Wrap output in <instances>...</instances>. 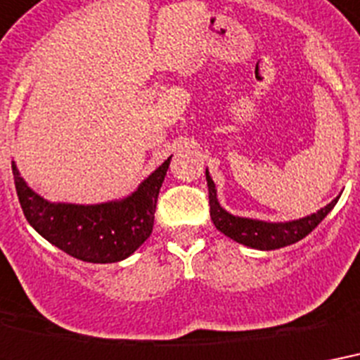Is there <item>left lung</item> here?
Here are the masks:
<instances>
[{
    "instance_id": "obj_1",
    "label": "left lung",
    "mask_w": 360,
    "mask_h": 360,
    "mask_svg": "<svg viewBox=\"0 0 360 360\" xmlns=\"http://www.w3.org/2000/svg\"><path fill=\"white\" fill-rule=\"evenodd\" d=\"M206 186H208V199H210V218L216 229L221 231L225 236H229L231 240L238 242L242 246L253 248V250H261V252L280 250V248L291 246L295 242L302 240L321 224L340 199L338 195L327 206H323L304 218L289 219V221H264V219L235 216L225 210L224 206L219 205L218 189L208 169H206Z\"/></svg>"
}]
</instances>
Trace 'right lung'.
<instances>
[{"label": "right lung", "mask_w": 360, "mask_h": 360, "mask_svg": "<svg viewBox=\"0 0 360 360\" xmlns=\"http://www.w3.org/2000/svg\"><path fill=\"white\" fill-rule=\"evenodd\" d=\"M171 158L150 172L135 191L97 205L50 202L27 186L13 161L16 195L27 224L44 240L84 263H118L152 235L158 195Z\"/></svg>", "instance_id": "right-lung-1"}]
</instances>
